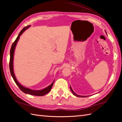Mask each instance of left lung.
<instances>
[{"label": "left lung", "mask_w": 122, "mask_h": 122, "mask_svg": "<svg viewBox=\"0 0 122 122\" xmlns=\"http://www.w3.org/2000/svg\"><path fill=\"white\" fill-rule=\"evenodd\" d=\"M70 89H71V91L72 92V93L74 94V95H75V96H76V97H87V96H80V95H78L76 94L75 93H74V91L72 89L71 86H70Z\"/></svg>", "instance_id": "obj_1"}]
</instances>
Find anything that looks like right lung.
<instances>
[{
	"instance_id": "right-lung-1",
	"label": "right lung",
	"mask_w": 122,
	"mask_h": 122,
	"mask_svg": "<svg viewBox=\"0 0 122 122\" xmlns=\"http://www.w3.org/2000/svg\"><path fill=\"white\" fill-rule=\"evenodd\" d=\"M29 27H30V25H28V26H27L26 27H25L24 28H23L22 29L21 31L20 32L19 35L18 36L16 40L13 43L12 47H11L10 50V63H9L10 72L11 74V75H12L13 78L14 80V81L15 82V83H16L18 86L19 87L20 89L22 91L23 93L31 95L37 96H44V95H45V94H47L48 93H49V92L50 91L51 89L52 88V87L53 86L54 81L52 83H51L50 86H47V87H46L45 88H44V89H43V90H39V91L33 90L30 89V88L25 87L22 86V85H21L19 82H18L17 80L16 79L15 76L14 72L13 60H14V55L15 49L16 44L17 43V42L18 41V40H19V39L20 38V36L22 34V33L26 30V29H27Z\"/></svg>"
}]
</instances>
